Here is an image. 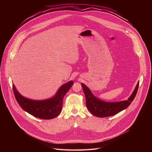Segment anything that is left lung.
I'll use <instances>...</instances> for the list:
<instances>
[{
    "label": "left lung",
    "instance_id": "left-lung-1",
    "mask_svg": "<svg viewBox=\"0 0 152 152\" xmlns=\"http://www.w3.org/2000/svg\"><path fill=\"white\" fill-rule=\"evenodd\" d=\"M85 98L86 105L90 112L98 117H106L114 115L127 108L134 100L139 86V82L132 93L127 100L118 102H107L96 97L84 83H82Z\"/></svg>",
    "mask_w": 152,
    "mask_h": 152
}]
</instances>
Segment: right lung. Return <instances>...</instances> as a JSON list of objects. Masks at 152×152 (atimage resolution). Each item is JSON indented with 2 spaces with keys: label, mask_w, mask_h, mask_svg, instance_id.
<instances>
[{
  "label": "right lung",
  "mask_w": 152,
  "mask_h": 152,
  "mask_svg": "<svg viewBox=\"0 0 152 152\" xmlns=\"http://www.w3.org/2000/svg\"><path fill=\"white\" fill-rule=\"evenodd\" d=\"M72 80L62 85L56 94L46 100H34L21 96L12 84V88L17 102L22 109L31 115L39 118L52 119L60 114L62 108L63 98L73 84Z\"/></svg>",
  "instance_id": "obj_1"
}]
</instances>
